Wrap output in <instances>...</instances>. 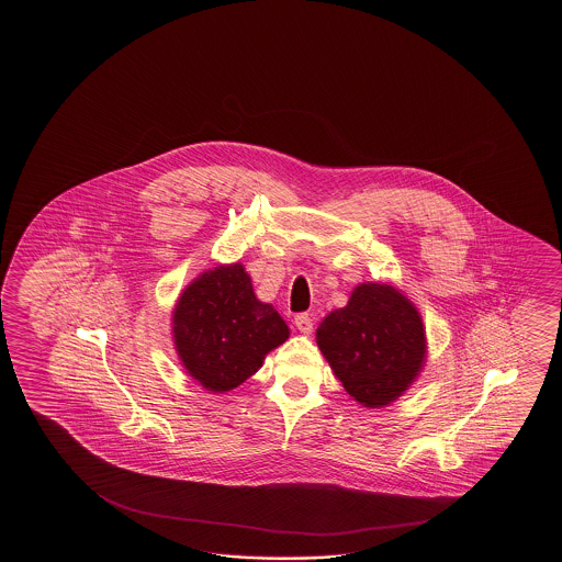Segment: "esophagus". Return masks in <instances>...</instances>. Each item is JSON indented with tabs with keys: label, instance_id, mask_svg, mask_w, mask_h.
I'll list each match as a JSON object with an SVG mask.
<instances>
[{
	"label": "esophagus",
	"instance_id": "1",
	"mask_svg": "<svg viewBox=\"0 0 562 562\" xmlns=\"http://www.w3.org/2000/svg\"><path fill=\"white\" fill-rule=\"evenodd\" d=\"M295 327L301 334L310 335L313 331V317L310 313H299L295 315Z\"/></svg>",
	"mask_w": 562,
	"mask_h": 562
}]
</instances>
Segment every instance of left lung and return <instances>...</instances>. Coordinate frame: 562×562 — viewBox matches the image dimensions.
Returning <instances> with one entry per match:
<instances>
[{"mask_svg": "<svg viewBox=\"0 0 562 562\" xmlns=\"http://www.w3.org/2000/svg\"><path fill=\"white\" fill-rule=\"evenodd\" d=\"M317 346L347 394L363 407L395 402L426 361V329L395 286L361 283L317 327Z\"/></svg>", "mask_w": 562, "mask_h": 562, "instance_id": "1", "label": "left lung"}]
</instances>
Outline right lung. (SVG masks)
Wrapping results in <instances>:
<instances>
[{
    "instance_id": "add662e5",
    "label": "right lung",
    "mask_w": 562,
    "mask_h": 562,
    "mask_svg": "<svg viewBox=\"0 0 562 562\" xmlns=\"http://www.w3.org/2000/svg\"><path fill=\"white\" fill-rule=\"evenodd\" d=\"M172 337L192 380L209 392H231L285 344L289 327L273 305L255 297L240 263L218 265L180 293Z\"/></svg>"
}]
</instances>
